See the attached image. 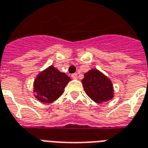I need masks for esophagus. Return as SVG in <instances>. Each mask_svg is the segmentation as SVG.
<instances>
[{
    "mask_svg": "<svg viewBox=\"0 0 148 148\" xmlns=\"http://www.w3.org/2000/svg\"><path fill=\"white\" fill-rule=\"evenodd\" d=\"M71 77H72L73 79H77V74H76V73H75V74H73L72 75H71Z\"/></svg>",
    "mask_w": 148,
    "mask_h": 148,
    "instance_id": "esophagus-1",
    "label": "esophagus"
}]
</instances>
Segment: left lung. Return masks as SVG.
Wrapping results in <instances>:
<instances>
[{
  "label": "left lung",
  "instance_id": "left-lung-1",
  "mask_svg": "<svg viewBox=\"0 0 148 148\" xmlns=\"http://www.w3.org/2000/svg\"><path fill=\"white\" fill-rule=\"evenodd\" d=\"M82 80L84 90L91 99L100 103L110 100L114 96V89L110 80L96 69L85 73Z\"/></svg>",
  "mask_w": 148,
  "mask_h": 148
}]
</instances>
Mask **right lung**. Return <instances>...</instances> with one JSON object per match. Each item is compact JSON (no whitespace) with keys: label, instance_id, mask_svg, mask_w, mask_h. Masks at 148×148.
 Instances as JSON below:
<instances>
[{"label":"right lung","instance_id":"right-lung-1","mask_svg":"<svg viewBox=\"0 0 148 148\" xmlns=\"http://www.w3.org/2000/svg\"><path fill=\"white\" fill-rule=\"evenodd\" d=\"M70 81L71 77L66 74L50 66L35 79L34 90L37 92L35 96L40 102L50 103L63 93L66 85Z\"/></svg>","mask_w":148,"mask_h":148}]
</instances>
